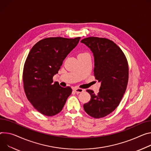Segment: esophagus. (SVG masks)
Listing matches in <instances>:
<instances>
[{
	"instance_id": "34e87169",
	"label": "esophagus",
	"mask_w": 151,
	"mask_h": 151,
	"mask_svg": "<svg viewBox=\"0 0 151 151\" xmlns=\"http://www.w3.org/2000/svg\"><path fill=\"white\" fill-rule=\"evenodd\" d=\"M74 91H75L77 94H78V93L83 92V91H84V90L82 89V88H76V87H75V88H74Z\"/></svg>"
}]
</instances>
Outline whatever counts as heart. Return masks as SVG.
Segmentation results:
<instances>
[{
    "label": "heart",
    "instance_id": "obj_1",
    "mask_svg": "<svg viewBox=\"0 0 151 151\" xmlns=\"http://www.w3.org/2000/svg\"><path fill=\"white\" fill-rule=\"evenodd\" d=\"M86 54H88V53H86V52H84V53H81L80 54H79V55H86Z\"/></svg>",
    "mask_w": 151,
    "mask_h": 151
}]
</instances>
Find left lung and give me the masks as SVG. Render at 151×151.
<instances>
[{"instance_id": "obj_1", "label": "left lung", "mask_w": 151, "mask_h": 151, "mask_svg": "<svg viewBox=\"0 0 151 151\" xmlns=\"http://www.w3.org/2000/svg\"><path fill=\"white\" fill-rule=\"evenodd\" d=\"M93 54L94 75L101 83L96 94L87 90L90 101L84 104L85 111L92 117L99 119L112 113L119 105L128 81V65L124 53L113 41L91 37L81 41Z\"/></svg>"}]
</instances>
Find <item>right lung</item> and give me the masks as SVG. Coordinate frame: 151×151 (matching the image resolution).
I'll use <instances>...</instances> for the list:
<instances>
[{"label": "right lung", "mask_w": 151, "mask_h": 151, "mask_svg": "<svg viewBox=\"0 0 151 151\" xmlns=\"http://www.w3.org/2000/svg\"><path fill=\"white\" fill-rule=\"evenodd\" d=\"M80 37H51L37 43L30 50L23 68V80L27 98L37 110L46 116L59 113L71 94L52 80L63 61L78 44Z\"/></svg>", "instance_id": "1"}]
</instances>
